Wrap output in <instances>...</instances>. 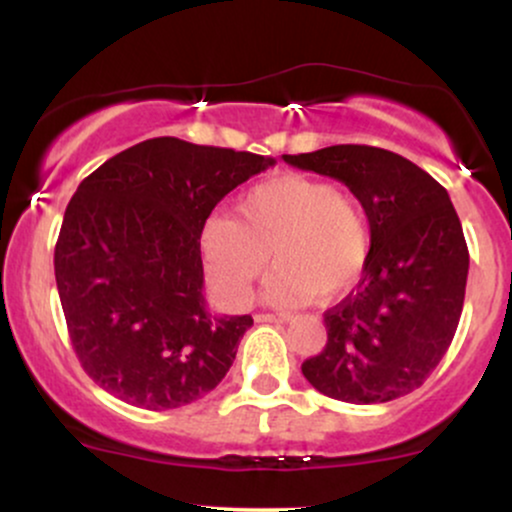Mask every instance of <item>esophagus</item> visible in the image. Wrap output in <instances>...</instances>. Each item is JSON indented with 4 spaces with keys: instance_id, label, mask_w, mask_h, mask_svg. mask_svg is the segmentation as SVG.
Masks as SVG:
<instances>
[{
    "instance_id": "esophagus-1",
    "label": "esophagus",
    "mask_w": 512,
    "mask_h": 512,
    "mask_svg": "<svg viewBox=\"0 0 512 512\" xmlns=\"http://www.w3.org/2000/svg\"><path fill=\"white\" fill-rule=\"evenodd\" d=\"M257 322H291L293 320V313H260L255 315Z\"/></svg>"
}]
</instances>
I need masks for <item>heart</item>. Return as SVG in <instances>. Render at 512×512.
<instances>
[{
  "instance_id": "b5f03b06",
  "label": "heart",
  "mask_w": 512,
  "mask_h": 512,
  "mask_svg": "<svg viewBox=\"0 0 512 512\" xmlns=\"http://www.w3.org/2000/svg\"><path fill=\"white\" fill-rule=\"evenodd\" d=\"M199 250L211 289L231 308L248 305L269 257V301L339 298L368 264V214L354 192L310 175H276L238 199L236 219L211 216Z\"/></svg>"
}]
</instances>
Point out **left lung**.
I'll return each instance as SVG.
<instances>
[{
	"label": "left lung",
	"instance_id": "left-lung-1",
	"mask_svg": "<svg viewBox=\"0 0 512 512\" xmlns=\"http://www.w3.org/2000/svg\"><path fill=\"white\" fill-rule=\"evenodd\" d=\"M281 158L344 182L370 226L361 281L325 313L327 344L301 366L305 380L349 404L409 395L448 351L467 289L469 252L448 190L378 146L339 144Z\"/></svg>",
	"mask_w": 512,
	"mask_h": 512
}]
</instances>
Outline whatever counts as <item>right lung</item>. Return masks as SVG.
I'll return each instance as SVG.
<instances>
[{
	"label": "right lung",
	"mask_w": 512,
	"mask_h": 512,
	"mask_svg": "<svg viewBox=\"0 0 512 512\" xmlns=\"http://www.w3.org/2000/svg\"><path fill=\"white\" fill-rule=\"evenodd\" d=\"M274 163L156 137L108 158L76 187L55 279L93 383L151 411L190 404L221 383L252 317L207 308L199 236L228 192Z\"/></svg>",
	"instance_id": "obj_1"
}]
</instances>
